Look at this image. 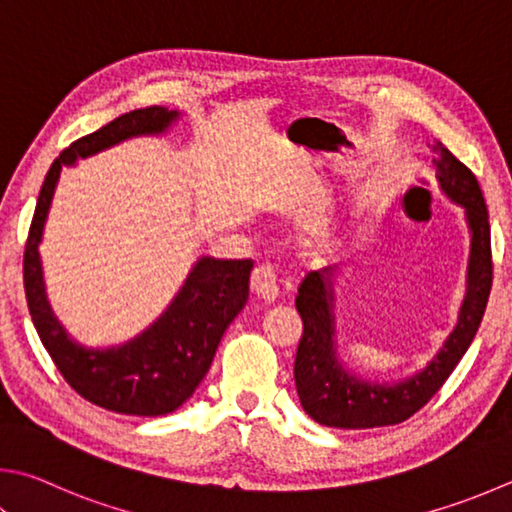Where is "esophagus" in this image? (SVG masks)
<instances>
[{
  "label": "esophagus",
  "instance_id": "obj_1",
  "mask_svg": "<svg viewBox=\"0 0 512 512\" xmlns=\"http://www.w3.org/2000/svg\"><path fill=\"white\" fill-rule=\"evenodd\" d=\"M250 291L266 304H273L277 297H280V286H277V275L273 271V266L262 264L257 266L253 275H250Z\"/></svg>",
  "mask_w": 512,
  "mask_h": 512
}]
</instances>
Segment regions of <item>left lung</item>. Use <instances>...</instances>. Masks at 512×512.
<instances>
[{
	"mask_svg": "<svg viewBox=\"0 0 512 512\" xmlns=\"http://www.w3.org/2000/svg\"><path fill=\"white\" fill-rule=\"evenodd\" d=\"M432 159L441 192L466 212L470 230V257L466 295L450 336L423 369L412 376L378 383L360 378L342 365L336 340V277L340 266L313 271L297 288L295 306L304 333L295 356V387L304 412L315 423L340 430H367L403 423L416 414L459 365L468 351L486 311L492 286V253L488 210L479 183L466 165L445 147H436Z\"/></svg>",
	"mask_w": 512,
	"mask_h": 512,
	"instance_id": "1",
	"label": "left lung"
}]
</instances>
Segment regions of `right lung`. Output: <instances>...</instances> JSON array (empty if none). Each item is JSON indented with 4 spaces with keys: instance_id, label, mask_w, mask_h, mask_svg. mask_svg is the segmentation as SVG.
<instances>
[{
    "instance_id": "obj_1",
    "label": "right lung",
    "mask_w": 512,
    "mask_h": 512,
    "mask_svg": "<svg viewBox=\"0 0 512 512\" xmlns=\"http://www.w3.org/2000/svg\"><path fill=\"white\" fill-rule=\"evenodd\" d=\"M179 118V109H134L71 143L46 174L26 239L24 288L37 336L82 398L116 414L163 416L188 401L206 378L230 322L246 306L253 262L199 257L179 293L150 327L120 345L87 347L71 336L53 311L40 244L64 165L73 167L129 138L163 136Z\"/></svg>"
}]
</instances>
